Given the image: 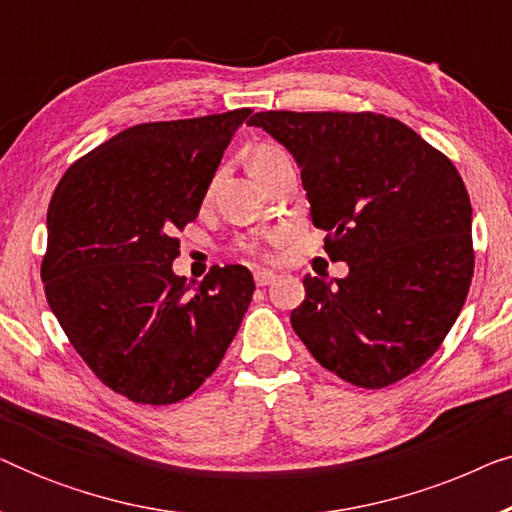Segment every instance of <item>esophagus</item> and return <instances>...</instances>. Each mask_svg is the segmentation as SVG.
<instances>
[{"label":"esophagus","mask_w":512,"mask_h":512,"mask_svg":"<svg viewBox=\"0 0 512 512\" xmlns=\"http://www.w3.org/2000/svg\"><path fill=\"white\" fill-rule=\"evenodd\" d=\"M254 279H256L258 286H268V284L275 282L277 275L272 270H256L254 272Z\"/></svg>","instance_id":"1"}]
</instances>
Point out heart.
<instances>
[{
  "mask_svg": "<svg viewBox=\"0 0 512 512\" xmlns=\"http://www.w3.org/2000/svg\"><path fill=\"white\" fill-rule=\"evenodd\" d=\"M289 158L282 149H277V146L272 144H263V146H256L254 153H251V170H256V167H268L272 163H279V160Z\"/></svg>",
  "mask_w": 512,
  "mask_h": 512,
  "instance_id": "obj_1",
  "label": "heart"
}]
</instances>
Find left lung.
Masks as SVG:
<instances>
[{
	"label": "left lung",
	"instance_id": "1",
	"mask_svg": "<svg viewBox=\"0 0 512 512\" xmlns=\"http://www.w3.org/2000/svg\"><path fill=\"white\" fill-rule=\"evenodd\" d=\"M291 153L345 279L305 275L291 326L326 370L380 389L422 366L457 321L473 277V209L457 167L382 114L261 111Z\"/></svg>",
	"mask_w": 512,
	"mask_h": 512
}]
</instances>
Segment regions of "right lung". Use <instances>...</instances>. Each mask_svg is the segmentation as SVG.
<instances>
[{"label": "right lung", "instance_id": "obj_1", "mask_svg": "<svg viewBox=\"0 0 512 512\" xmlns=\"http://www.w3.org/2000/svg\"><path fill=\"white\" fill-rule=\"evenodd\" d=\"M251 109L118 132L69 167L48 205L46 300L90 370L135 403L191 396L219 368L254 296L244 265L191 289L174 275L223 151Z\"/></svg>", "mask_w": 512, "mask_h": 512}]
</instances>
